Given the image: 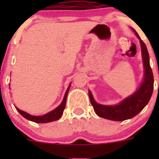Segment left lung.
I'll use <instances>...</instances> for the list:
<instances>
[{
  "label": "left lung",
  "mask_w": 159,
  "mask_h": 159,
  "mask_svg": "<svg viewBox=\"0 0 159 159\" xmlns=\"http://www.w3.org/2000/svg\"><path fill=\"white\" fill-rule=\"evenodd\" d=\"M133 30L135 33L136 36L140 40L142 60H143L144 70H145L144 79L140 88L134 94L126 98L118 105H112V106L98 104L94 101L91 91H89L90 101L95 113L99 117L111 121H125L137 115L148 103L153 92L154 77L149 63L148 50L145 44L142 41V40H141L137 32L134 29Z\"/></svg>",
  "instance_id": "1"
}]
</instances>
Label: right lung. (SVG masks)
<instances>
[{
  "label": "right lung",
  "instance_id": "add662e5",
  "mask_svg": "<svg viewBox=\"0 0 159 159\" xmlns=\"http://www.w3.org/2000/svg\"><path fill=\"white\" fill-rule=\"evenodd\" d=\"M70 85L68 86V89H67L66 93H65V97H64V99L63 101H62L61 103V105H59L58 107H57L55 109L51 111H50L49 113L46 114V115H42V116H33V115H30L29 114L27 113V112L23 111L20 110L17 108H16V109L17 110V111H18L19 113L24 117V118H25L28 120H30V121H34V122L48 123V122H51V121H57V120H58L59 118H61V116L62 114H63L64 110H65V105H66L67 95H68V91H69Z\"/></svg>",
  "mask_w": 159,
  "mask_h": 159
}]
</instances>
